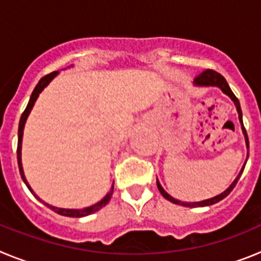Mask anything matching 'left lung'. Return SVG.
<instances>
[{
    "label": "left lung",
    "instance_id": "obj_1",
    "mask_svg": "<svg viewBox=\"0 0 261 261\" xmlns=\"http://www.w3.org/2000/svg\"><path fill=\"white\" fill-rule=\"evenodd\" d=\"M195 85H196V86H217V87H220V89L222 90L223 94H226L227 96H230V99H231L232 102H234L235 107H237V111H238L239 121H241V125H242V132H243V135H244V140H246V146H247V150H248V149H250V142H248V137H247V132H246V128H244V125H243L241 105H239L238 98L234 95V93L231 91V89H230L229 84L226 82L225 78H223L222 75L220 74V73H217L216 70H212V69H206V70L202 71L201 74H199L197 77L195 78ZM247 156H248V151H247ZM246 162H247V159H246ZM246 162H244L243 167H242V170H241V172L238 174V176L235 177V180L232 181L231 184H230V187L225 191V192H222L221 195L216 196V197H212V199L204 200V201L184 202V201H180V200L174 199L172 196H170L167 192H166L165 190H163L162 186L159 184L158 179H156V187H158L159 192L162 193L163 197H165V199H167L168 201L174 202V204L183 205V206H188V208H196V206H209V205H213V204H216V202H218V201H221V200L225 199L226 196L229 195V193L231 192L232 190H234V187L237 186V183H238V180H239V177H241L242 172H243L244 166H246Z\"/></svg>",
    "mask_w": 261,
    "mask_h": 261
}]
</instances>
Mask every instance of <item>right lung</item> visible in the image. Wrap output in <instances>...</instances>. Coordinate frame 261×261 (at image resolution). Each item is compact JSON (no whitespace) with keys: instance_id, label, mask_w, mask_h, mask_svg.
<instances>
[{"instance_id":"add662e5","label":"right lung","mask_w":261,"mask_h":261,"mask_svg":"<svg viewBox=\"0 0 261 261\" xmlns=\"http://www.w3.org/2000/svg\"><path fill=\"white\" fill-rule=\"evenodd\" d=\"M59 74V71H53V73H49V74L44 75V77L41 78L40 81H39V84L36 85V87L34 89V91H32L31 94V98H30V102L29 105H27L26 110L23 111L22 116H20V120H19V126H18V147H17V159H18V167H19V172H20V176H22L23 181H24V184L27 186V188H29L30 191H31V193L34 196H35L36 199L39 200V201L44 202L41 199H39L38 196H36V193L34 192V191L31 190V187H30L29 181L26 180V176H24V172H23V167H22V156H20V154H22V137H23V129H24V124H26V120L27 117H29L30 112H31L32 107H34V105H35L36 99H38L39 94L44 90V87L47 86L48 84H49L50 81L53 80V78L56 77V75ZM112 193H114V183H112V187H111L110 192L107 193V195L103 197L102 200L99 202H96V204L91 205V206H87V208H84V209H64V208H56V206H52V205L47 204V202H44V205H47L48 208L52 209L53 212H56V213L61 214V216H65V217H74V218H80V217H85V216H89V214H93L95 213V212H98L99 209H102L103 206H106V205L108 204V201L111 200V196H112Z\"/></svg>"}]
</instances>
